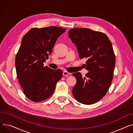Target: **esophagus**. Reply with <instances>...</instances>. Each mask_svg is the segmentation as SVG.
<instances>
[{
	"label": "esophagus",
	"instance_id": "34e87169",
	"mask_svg": "<svg viewBox=\"0 0 133 133\" xmlns=\"http://www.w3.org/2000/svg\"><path fill=\"white\" fill-rule=\"evenodd\" d=\"M70 75H71V74L68 72L66 71H64L63 72V76H69Z\"/></svg>",
	"mask_w": 133,
	"mask_h": 133
}]
</instances>
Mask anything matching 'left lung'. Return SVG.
I'll return each mask as SVG.
<instances>
[{
    "label": "left lung",
    "instance_id": "left-lung-1",
    "mask_svg": "<svg viewBox=\"0 0 133 133\" xmlns=\"http://www.w3.org/2000/svg\"><path fill=\"white\" fill-rule=\"evenodd\" d=\"M69 37L76 45L80 58L87 59L85 65L89 72L85 77L77 72L72 92L78 102L93 104L102 99L111 85L115 64L113 46L107 36L87 28L69 30Z\"/></svg>",
    "mask_w": 133,
    "mask_h": 133
}]
</instances>
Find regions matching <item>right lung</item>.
Returning a JSON list of instances; mask_svg holds the SVG:
<instances>
[{
	"instance_id": "1",
	"label": "right lung",
	"mask_w": 133,
	"mask_h": 133,
	"mask_svg": "<svg viewBox=\"0 0 133 133\" xmlns=\"http://www.w3.org/2000/svg\"><path fill=\"white\" fill-rule=\"evenodd\" d=\"M66 30L56 26L33 28L22 37L15 57L17 77L25 96L34 102L50 97L63 72L44 66L57 39Z\"/></svg>"
}]
</instances>
